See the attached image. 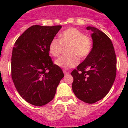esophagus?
I'll return each mask as SVG.
<instances>
[{
	"label": "esophagus",
	"mask_w": 128,
	"mask_h": 128,
	"mask_svg": "<svg viewBox=\"0 0 128 128\" xmlns=\"http://www.w3.org/2000/svg\"><path fill=\"white\" fill-rule=\"evenodd\" d=\"M63 73H64L65 75H68V74H69V72H68L67 70H63Z\"/></svg>",
	"instance_id": "1"
}]
</instances>
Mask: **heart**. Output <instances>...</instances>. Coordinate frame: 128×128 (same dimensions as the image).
I'll return each mask as SVG.
<instances>
[{
  "mask_svg": "<svg viewBox=\"0 0 128 128\" xmlns=\"http://www.w3.org/2000/svg\"><path fill=\"white\" fill-rule=\"evenodd\" d=\"M93 39L91 36L85 34L82 30L76 28H70L63 30L60 38L51 40L48 51L54 57H58L64 47H67L68 55L57 59L55 64L63 68H70L76 66L79 58L84 60L92 52L93 48Z\"/></svg>",
  "mask_w": 128,
  "mask_h": 128,
  "instance_id": "b5f03b06",
  "label": "heart"
}]
</instances>
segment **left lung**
I'll list each match as a JSON object with an SVG mask.
<instances>
[{
	"mask_svg": "<svg viewBox=\"0 0 128 128\" xmlns=\"http://www.w3.org/2000/svg\"><path fill=\"white\" fill-rule=\"evenodd\" d=\"M93 33V48L84 62L71 72L72 90L82 101L92 104L103 99L116 77L117 58L109 37L99 29L87 27Z\"/></svg>",
	"mask_w": 128,
	"mask_h": 128,
	"instance_id": "8db88e82",
	"label": "left lung"
}]
</instances>
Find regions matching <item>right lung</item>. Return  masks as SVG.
<instances>
[{
    "label": "right lung",
    "mask_w": 128,
    "mask_h": 128,
    "mask_svg": "<svg viewBox=\"0 0 128 128\" xmlns=\"http://www.w3.org/2000/svg\"><path fill=\"white\" fill-rule=\"evenodd\" d=\"M61 28V26L34 25L26 30L14 44L11 78L20 96L34 106H44L51 101L64 77L48 51L51 40Z\"/></svg>",
    "instance_id": "1"
}]
</instances>
